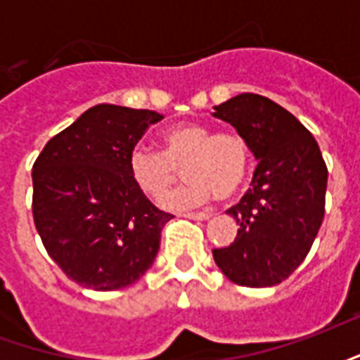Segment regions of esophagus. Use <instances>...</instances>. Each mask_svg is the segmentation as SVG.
<instances>
[{"label": "esophagus", "instance_id": "obj_1", "mask_svg": "<svg viewBox=\"0 0 360 360\" xmlns=\"http://www.w3.org/2000/svg\"><path fill=\"white\" fill-rule=\"evenodd\" d=\"M181 216L188 219H198V221H204V219L212 218L210 212H185V214H181Z\"/></svg>", "mask_w": 360, "mask_h": 360}]
</instances>
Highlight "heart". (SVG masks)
<instances>
[{"instance_id": "heart-1", "label": "heart", "mask_w": 360, "mask_h": 360, "mask_svg": "<svg viewBox=\"0 0 360 360\" xmlns=\"http://www.w3.org/2000/svg\"><path fill=\"white\" fill-rule=\"evenodd\" d=\"M250 148L237 131H216L210 125L183 121L162 133V152L134 146L127 156V172L134 187L150 198H160L184 165L189 181L164 197L162 206L183 210L200 206L216 195L233 196L247 181Z\"/></svg>"}]
</instances>
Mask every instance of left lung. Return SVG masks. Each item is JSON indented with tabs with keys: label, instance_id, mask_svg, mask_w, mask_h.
<instances>
[{
	"label": "left lung",
	"instance_id": "1",
	"mask_svg": "<svg viewBox=\"0 0 360 360\" xmlns=\"http://www.w3.org/2000/svg\"><path fill=\"white\" fill-rule=\"evenodd\" d=\"M214 110L247 139L258 165L252 187L227 210L239 226L235 241L212 255L237 285H278L301 266L322 226L324 158L309 129L270 98L245 92Z\"/></svg>",
	"mask_w": 360,
	"mask_h": 360
}]
</instances>
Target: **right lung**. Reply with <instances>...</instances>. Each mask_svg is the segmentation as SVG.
<instances>
[{
  "label": "right lung",
  "instance_id": "add662e5",
  "mask_svg": "<svg viewBox=\"0 0 360 360\" xmlns=\"http://www.w3.org/2000/svg\"><path fill=\"white\" fill-rule=\"evenodd\" d=\"M148 110L98 103L48 141L32 165V216L67 278L115 291L144 276L173 218L134 187L127 156L150 125Z\"/></svg>",
  "mask_w": 360,
  "mask_h": 360
}]
</instances>
